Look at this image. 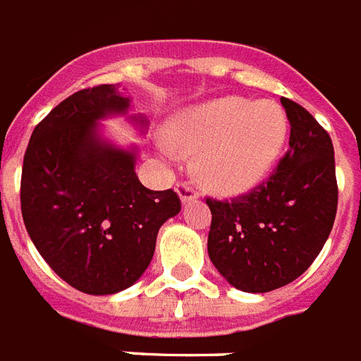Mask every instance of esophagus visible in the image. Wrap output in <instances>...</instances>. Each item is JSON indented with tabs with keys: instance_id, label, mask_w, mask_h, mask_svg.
<instances>
[{
	"instance_id": "esophagus-1",
	"label": "esophagus",
	"mask_w": 361,
	"mask_h": 361,
	"mask_svg": "<svg viewBox=\"0 0 361 361\" xmlns=\"http://www.w3.org/2000/svg\"><path fill=\"white\" fill-rule=\"evenodd\" d=\"M176 191H178V195H180V201L183 202V204H188V202L197 201V199H199V193H197L189 183H180V185L176 188Z\"/></svg>"
}]
</instances>
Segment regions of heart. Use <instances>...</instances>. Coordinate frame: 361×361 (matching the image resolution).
I'll return each instance as SVG.
<instances>
[{"mask_svg":"<svg viewBox=\"0 0 361 361\" xmlns=\"http://www.w3.org/2000/svg\"><path fill=\"white\" fill-rule=\"evenodd\" d=\"M160 151L197 157L199 180L220 195L258 188L289 140V116L274 101L255 103L228 95L183 111L170 120Z\"/></svg>","mask_w":361,"mask_h":361,"instance_id":"b5f03b06","label":"heart"}]
</instances>
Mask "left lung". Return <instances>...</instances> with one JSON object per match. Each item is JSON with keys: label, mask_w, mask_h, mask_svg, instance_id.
Listing matches in <instances>:
<instances>
[{"label": "left lung", "mask_w": 361, "mask_h": 361, "mask_svg": "<svg viewBox=\"0 0 361 361\" xmlns=\"http://www.w3.org/2000/svg\"><path fill=\"white\" fill-rule=\"evenodd\" d=\"M289 151L266 183L231 201L208 199V256L220 276L245 293L295 281L322 252L337 214L335 151L329 133L290 99Z\"/></svg>", "instance_id": "obj_1"}]
</instances>
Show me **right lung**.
I'll use <instances>...</instances> for the list:
<instances>
[{"label": "right lung", "mask_w": 361, "mask_h": 361, "mask_svg": "<svg viewBox=\"0 0 361 361\" xmlns=\"http://www.w3.org/2000/svg\"><path fill=\"white\" fill-rule=\"evenodd\" d=\"M128 111L116 85L80 90L34 128L24 154L26 231L49 268L85 295L132 287L153 260L160 226L181 210L172 189L137 180V147L105 137L101 122ZM128 120L140 132L147 124L141 114Z\"/></svg>", "instance_id": "add662e5"}]
</instances>
